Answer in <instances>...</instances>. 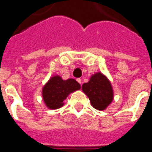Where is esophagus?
<instances>
[{
	"label": "esophagus",
	"instance_id": "1",
	"mask_svg": "<svg viewBox=\"0 0 152 152\" xmlns=\"http://www.w3.org/2000/svg\"><path fill=\"white\" fill-rule=\"evenodd\" d=\"M76 81H77L78 83L80 84V85H81V84H82V80L80 79V78H78V79H76Z\"/></svg>",
	"mask_w": 152,
	"mask_h": 152
}]
</instances>
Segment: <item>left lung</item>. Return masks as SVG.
I'll return each mask as SVG.
<instances>
[{"label": "left lung", "mask_w": 152, "mask_h": 152, "mask_svg": "<svg viewBox=\"0 0 152 152\" xmlns=\"http://www.w3.org/2000/svg\"><path fill=\"white\" fill-rule=\"evenodd\" d=\"M82 90L88 96L92 107L99 111L105 110L114 98L111 82L102 72L92 75L88 83L83 84Z\"/></svg>", "instance_id": "left-lung-1"}]
</instances>
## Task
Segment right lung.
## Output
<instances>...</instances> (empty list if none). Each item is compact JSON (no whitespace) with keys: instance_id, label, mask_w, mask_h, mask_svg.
Masks as SVG:
<instances>
[{"instance_id":"obj_1","label":"right lung","mask_w":152,"mask_h":152,"mask_svg":"<svg viewBox=\"0 0 152 152\" xmlns=\"http://www.w3.org/2000/svg\"><path fill=\"white\" fill-rule=\"evenodd\" d=\"M80 84L74 79L63 80L61 76H53L48 80L42 89V96L45 105L50 109L62 107L63 101L69 95L80 89Z\"/></svg>"}]
</instances>
